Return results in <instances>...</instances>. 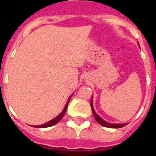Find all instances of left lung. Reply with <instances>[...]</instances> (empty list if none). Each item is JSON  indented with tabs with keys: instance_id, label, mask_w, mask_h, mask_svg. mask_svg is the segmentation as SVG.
<instances>
[{
	"instance_id": "left-lung-1",
	"label": "left lung",
	"mask_w": 156,
	"mask_h": 156,
	"mask_svg": "<svg viewBox=\"0 0 156 156\" xmlns=\"http://www.w3.org/2000/svg\"><path fill=\"white\" fill-rule=\"evenodd\" d=\"M90 107H91V110H92L93 115L95 116V119L97 121V122L99 124H100L101 126H105V127H108V128H114V129H117V128H121V127H124L125 126H126L127 124H111L107 122V121H104L101 117L98 116L96 112L94 110V108H93V100L92 97H91V100H90Z\"/></svg>"
}]
</instances>
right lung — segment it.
<instances>
[{
  "label": "right lung",
  "instance_id": "obj_1",
  "mask_svg": "<svg viewBox=\"0 0 156 156\" xmlns=\"http://www.w3.org/2000/svg\"><path fill=\"white\" fill-rule=\"evenodd\" d=\"M71 96H72V95H71ZM71 96H69V98L68 101H67V103H66V107H65V108L63 109V111L61 112V113L59 114L58 116H56V117H55L54 119H52V121H48V122H47V123L43 124V125H40V126H35V128H47V127H50V126H54V125H56V123H58L59 121L61 120V118H62V117L64 116L65 113H66V109H67V107H68L69 102V100H70Z\"/></svg>",
  "mask_w": 156,
  "mask_h": 156
}]
</instances>
